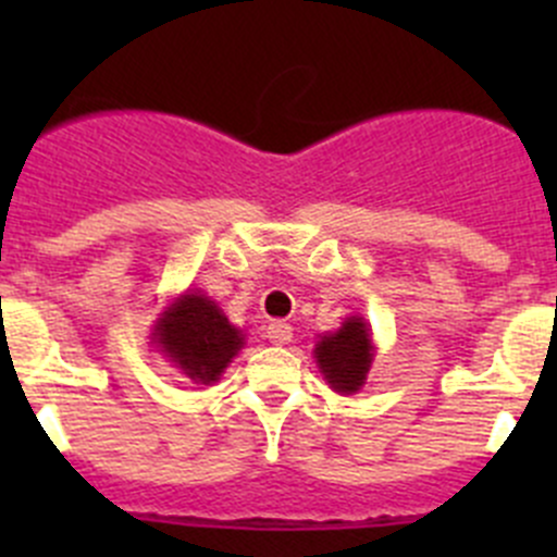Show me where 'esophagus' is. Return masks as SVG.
I'll use <instances>...</instances> for the list:
<instances>
[{"label":"esophagus","instance_id":"esophagus-1","mask_svg":"<svg viewBox=\"0 0 557 557\" xmlns=\"http://www.w3.org/2000/svg\"><path fill=\"white\" fill-rule=\"evenodd\" d=\"M267 336H269V342H272V345H288L290 339H294V329H290L288 323H283V320H277V323H269V329H267Z\"/></svg>","mask_w":557,"mask_h":557}]
</instances>
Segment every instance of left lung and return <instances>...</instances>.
<instances>
[{
  "instance_id": "1",
  "label": "left lung",
  "mask_w": 557,
  "mask_h": 557,
  "mask_svg": "<svg viewBox=\"0 0 557 557\" xmlns=\"http://www.w3.org/2000/svg\"><path fill=\"white\" fill-rule=\"evenodd\" d=\"M369 329L363 320L352 318L342 325L336 334L323 336L314 347L320 369L331 387L339 393H356L363 385L369 372V363L374 356Z\"/></svg>"
}]
</instances>
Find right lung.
<instances>
[{"mask_svg":"<svg viewBox=\"0 0 557 557\" xmlns=\"http://www.w3.org/2000/svg\"><path fill=\"white\" fill-rule=\"evenodd\" d=\"M159 347L196 383H215L243 347V334L207 296L185 294L156 329Z\"/></svg>","mask_w":557,"mask_h":557,"instance_id":"right-lung-1","label":"right lung"}]
</instances>
